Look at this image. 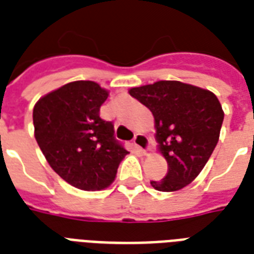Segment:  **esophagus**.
I'll list each match as a JSON object with an SVG mask.
<instances>
[{
    "mask_svg": "<svg viewBox=\"0 0 254 254\" xmlns=\"http://www.w3.org/2000/svg\"><path fill=\"white\" fill-rule=\"evenodd\" d=\"M133 142L139 150L142 151L143 154H147L150 151V139L147 138L145 134H135Z\"/></svg>",
    "mask_w": 254,
    "mask_h": 254,
    "instance_id": "34e87169",
    "label": "esophagus"
}]
</instances>
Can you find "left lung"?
Wrapping results in <instances>:
<instances>
[{
	"label": "left lung",
	"instance_id": "8db88e82",
	"mask_svg": "<svg viewBox=\"0 0 254 254\" xmlns=\"http://www.w3.org/2000/svg\"><path fill=\"white\" fill-rule=\"evenodd\" d=\"M129 93L154 116L158 150L167 161L166 177L150 185L163 192L183 189L216 147L224 120L220 101L208 89L177 80L130 88Z\"/></svg>",
	"mask_w": 254,
	"mask_h": 254
}]
</instances>
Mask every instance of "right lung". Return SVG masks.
<instances>
[{
    "label": "right lung",
    "mask_w": 254,
    "mask_h": 254,
    "mask_svg": "<svg viewBox=\"0 0 254 254\" xmlns=\"http://www.w3.org/2000/svg\"><path fill=\"white\" fill-rule=\"evenodd\" d=\"M108 96L95 81H71L41 97L33 111L34 135L51 169L84 191L111 186L127 154L113 124L100 119Z\"/></svg>",
    "instance_id": "obj_1"
}]
</instances>
